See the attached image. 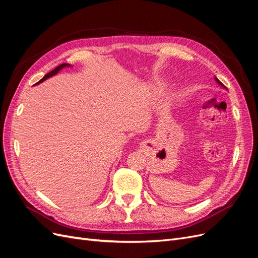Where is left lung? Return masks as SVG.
Wrapping results in <instances>:
<instances>
[{"mask_svg": "<svg viewBox=\"0 0 258 258\" xmlns=\"http://www.w3.org/2000/svg\"><path fill=\"white\" fill-rule=\"evenodd\" d=\"M215 81H216V82H217V83H218V84H220V85H221V86H223V87H224V85H223V84H222V83H221V82H220V81H218V80H217V79H216V77H215Z\"/></svg>", "mask_w": 258, "mask_h": 258, "instance_id": "8db88e82", "label": "left lung"}]
</instances>
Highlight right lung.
I'll return each mask as SVG.
<instances>
[{"label":"right lung","instance_id":"obj_1","mask_svg":"<svg viewBox=\"0 0 258 258\" xmlns=\"http://www.w3.org/2000/svg\"><path fill=\"white\" fill-rule=\"evenodd\" d=\"M66 67H70V64H67V63H62V64H60V66H58L56 69H53L52 70V71H50L49 73H47V74H46L44 77H43V79L40 81V82H37L36 84H40V83H42L43 81H45V80H47L48 79V77H50V76H53L54 74H57L59 71H60V70L61 69H63V68H66Z\"/></svg>","mask_w":258,"mask_h":258}]
</instances>
